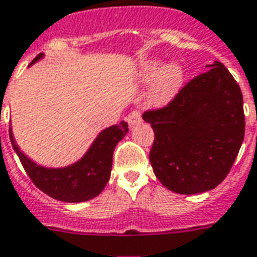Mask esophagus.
Returning a JSON list of instances; mask_svg holds the SVG:
<instances>
[{
    "label": "esophagus",
    "instance_id": "obj_1",
    "mask_svg": "<svg viewBox=\"0 0 257 257\" xmlns=\"http://www.w3.org/2000/svg\"><path fill=\"white\" fill-rule=\"evenodd\" d=\"M140 121H141V112L140 110H133L132 113L127 116V123L130 125H134Z\"/></svg>",
    "mask_w": 257,
    "mask_h": 257
}]
</instances>
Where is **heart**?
Masks as SVG:
<instances>
[{
  "label": "heart",
  "instance_id": "b5f03b06",
  "mask_svg": "<svg viewBox=\"0 0 257 257\" xmlns=\"http://www.w3.org/2000/svg\"><path fill=\"white\" fill-rule=\"evenodd\" d=\"M156 70H158V66L152 65L151 69H149V73L154 74ZM181 81H183V70H181V67L177 66V65H172V66L167 67L166 70L162 73L159 83L156 85V90L154 92L155 103L165 105V103L169 102L174 96V94L177 92Z\"/></svg>",
  "mask_w": 257,
  "mask_h": 257
}]
</instances>
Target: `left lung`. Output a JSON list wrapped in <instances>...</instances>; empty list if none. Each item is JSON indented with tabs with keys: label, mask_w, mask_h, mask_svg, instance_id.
<instances>
[{
	"label": "left lung",
	"mask_w": 257,
	"mask_h": 257,
	"mask_svg": "<svg viewBox=\"0 0 257 257\" xmlns=\"http://www.w3.org/2000/svg\"><path fill=\"white\" fill-rule=\"evenodd\" d=\"M155 138L149 161L167 190L192 195L230 173L245 136L243 99L228 69L216 62L162 108L145 110Z\"/></svg>",
	"instance_id": "obj_1"
}]
</instances>
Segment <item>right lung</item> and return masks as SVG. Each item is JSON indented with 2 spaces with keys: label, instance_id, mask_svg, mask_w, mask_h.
Returning <instances> with one entry per match:
<instances>
[{
  "label": "right lung",
  "instance_id": "1",
  "mask_svg": "<svg viewBox=\"0 0 257 257\" xmlns=\"http://www.w3.org/2000/svg\"><path fill=\"white\" fill-rule=\"evenodd\" d=\"M43 54L36 56L34 61ZM33 61V62H34ZM128 132L125 121H120L103 130L83 159L63 169H45L37 166L22 154L9 128V138L23 169L33 184L54 199L63 202H84L98 196L110 178L112 158L116 144Z\"/></svg>",
  "mask_w": 257,
  "mask_h": 257
}]
</instances>
